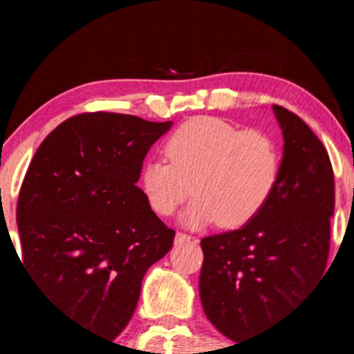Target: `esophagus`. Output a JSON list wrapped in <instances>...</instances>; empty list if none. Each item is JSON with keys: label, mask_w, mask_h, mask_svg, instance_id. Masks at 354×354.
I'll return each instance as SVG.
<instances>
[{"label": "esophagus", "mask_w": 354, "mask_h": 354, "mask_svg": "<svg viewBox=\"0 0 354 354\" xmlns=\"http://www.w3.org/2000/svg\"><path fill=\"white\" fill-rule=\"evenodd\" d=\"M194 240V236H190V234L187 233H176V238H174V243L176 245H183V243H190V241Z\"/></svg>", "instance_id": "esophagus-1"}]
</instances>
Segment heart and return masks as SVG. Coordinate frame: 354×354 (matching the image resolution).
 Returning a JSON list of instances; mask_svg holds the SVG:
<instances>
[{"label": "heart", "mask_w": 354, "mask_h": 354, "mask_svg": "<svg viewBox=\"0 0 354 354\" xmlns=\"http://www.w3.org/2000/svg\"><path fill=\"white\" fill-rule=\"evenodd\" d=\"M164 159L144 164L140 185L149 207L167 217L194 192L183 212L187 226H243L262 210L281 174L277 142L262 130L198 116L167 137Z\"/></svg>", "instance_id": "1"}]
</instances>
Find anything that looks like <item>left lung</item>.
Returning a JSON list of instances; mask_svg holds the SVG:
<instances>
[{
    "label": "left lung",
    "instance_id": "obj_1",
    "mask_svg": "<svg viewBox=\"0 0 354 354\" xmlns=\"http://www.w3.org/2000/svg\"><path fill=\"white\" fill-rule=\"evenodd\" d=\"M284 156L274 194L243 227L200 241V299L231 341L255 337L291 312L326 274L334 171L308 124L274 104Z\"/></svg>",
    "mask_w": 354,
    "mask_h": 354
}]
</instances>
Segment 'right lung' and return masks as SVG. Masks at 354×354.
I'll return each instance as SVG.
<instances>
[{
  "instance_id": "right-lung-1",
  "label": "right lung",
  "mask_w": 354,
  "mask_h": 354,
  "mask_svg": "<svg viewBox=\"0 0 354 354\" xmlns=\"http://www.w3.org/2000/svg\"><path fill=\"white\" fill-rule=\"evenodd\" d=\"M169 127L106 111L68 118L39 145L20 188V263L63 315L102 337L127 327L142 277L173 246L174 230L137 187Z\"/></svg>"
}]
</instances>
